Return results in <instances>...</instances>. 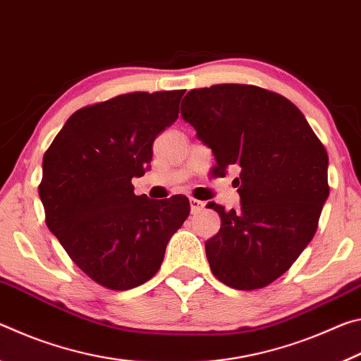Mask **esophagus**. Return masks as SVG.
Masks as SVG:
<instances>
[{
	"instance_id": "esophagus-1",
	"label": "esophagus",
	"mask_w": 361,
	"mask_h": 361,
	"mask_svg": "<svg viewBox=\"0 0 361 361\" xmlns=\"http://www.w3.org/2000/svg\"><path fill=\"white\" fill-rule=\"evenodd\" d=\"M189 204H191V213H197L205 207L202 200H197V199H189Z\"/></svg>"
}]
</instances>
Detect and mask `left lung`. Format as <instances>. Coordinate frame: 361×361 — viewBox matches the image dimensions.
<instances>
[{
    "instance_id": "left-lung-1",
    "label": "left lung",
    "mask_w": 361,
    "mask_h": 361,
    "mask_svg": "<svg viewBox=\"0 0 361 361\" xmlns=\"http://www.w3.org/2000/svg\"><path fill=\"white\" fill-rule=\"evenodd\" d=\"M181 118L212 149L213 175L239 167L240 209L218 212L221 229L205 242L210 269L235 290L262 288L309 245L328 199V154L293 103L247 84L192 89Z\"/></svg>"
}]
</instances>
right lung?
Listing matches in <instances>:
<instances>
[{"label":"right lung","mask_w":361,"mask_h":361,"mask_svg":"<svg viewBox=\"0 0 361 361\" xmlns=\"http://www.w3.org/2000/svg\"><path fill=\"white\" fill-rule=\"evenodd\" d=\"M185 90L132 92L73 113L42 157L49 231L75 264L109 290L148 282L189 215L186 195H135L152 143L178 119Z\"/></svg>","instance_id":"add662e5"}]
</instances>
